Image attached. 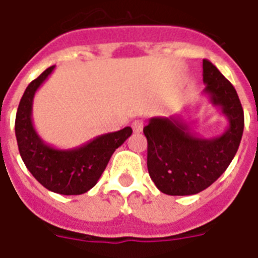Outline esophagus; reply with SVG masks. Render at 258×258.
Listing matches in <instances>:
<instances>
[{
  "label": "esophagus",
  "instance_id": "esophagus-1",
  "mask_svg": "<svg viewBox=\"0 0 258 258\" xmlns=\"http://www.w3.org/2000/svg\"><path fill=\"white\" fill-rule=\"evenodd\" d=\"M131 127H133L134 133H141L143 130V120H134Z\"/></svg>",
  "mask_w": 258,
  "mask_h": 258
}]
</instances>
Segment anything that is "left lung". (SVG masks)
<instances>
[{
  "mask_svg": "<svg viewBox=\"0 0 258 258\" xmlns=\"http://www.w3.org/2000/svg\"><path fill=\"white\" fill-rule=\"evenodd\" d=\"M204 93L228 119L220 137L200 138L179 115L151 117L147 138V169L159 190L169 196H191L208 188L228 169L244 133V109L232 83L204 60Z\"/></svg>",
  "mask_w": 258,
  "mask_h": 258,
  "instance_id": "1",
  "label": "left lung"
}]
</instances>
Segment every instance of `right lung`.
Segmentation results:
<instances>
[{
    "label": "right lung",
    "instance_id": "1",
    "mask_svg": "<svg viewBox=\"0 0 258 258\" xmlns=\"http://www.w3.org/2000/svg\"><path fill=\"white\" fill-rule=\"evenodd\" d=\"M54 70L49 67L26 87L16 115V138L26 169L50 191L62 196L84 194L97 183L113 151L131 137V127L93 138L76 149L60 150L46 145L32 121L33 97Z\"/></svg>",
    "mask_w": 258,
    "mask_h": 258
}]
</instances>
